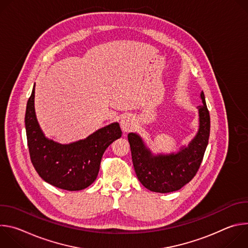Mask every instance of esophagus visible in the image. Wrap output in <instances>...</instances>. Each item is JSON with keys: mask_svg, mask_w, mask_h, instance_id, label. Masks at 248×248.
Masks as SVG:
<instances>
[{"mask_svg": "<svg viewBox=\"0 0 248 248\" xmlns=\"http://www.w3.org/2000/svg\"><path fill=\"white\" fill-rule=\"evenodd\" d=\"M134 126L133 119L129 115H125L121 119V127L124 132L130 131Z\"/></svg>", "mask_w": 248, "mask_h": 248, "instance_id": "1", "label": "esophagus"}]
</instances>
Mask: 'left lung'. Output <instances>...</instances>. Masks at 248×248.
Instances as JSON below:
<instances>
[{"instance_id": "left-lung-1", "label": "left lung", "mask_w": 248, "mask_h": 248, "mask_svg": "<svg viewBox=\"0 0 248 248\" xmlns=\"http://www.w3.org/2000/svg\"><path fill=\"white\" fill-rule=\"evenodd\" d=\"M198 106L199 128L189 144L176 153L154 155L137 133L127 135L132 163L139 182L147 189L167 193L181 189L196 174L208 145L210 115L203 91Z\"/></svg>"}]
</instances>
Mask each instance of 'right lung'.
Segmentation results:
<instances>
[{"instance_id":"obj_1","label":"right lung","mask_w":248,"mask_h":248,"mask_svg":"<svg viewBox=\"0 0 248 248\" xmlns=\"http://www.w3.org/2000/svg\"><path fill=\"white\" fill-rule=\"evenodd\" d=\"M35 85L27 101L25 129L29 155L34 169L46 183L64 190L88 187L96 180L102 156L122 136L118 123L104 126L88 137L69 144L47 138L40 128L34 109Z\"/></svg>"}]
</instances>
